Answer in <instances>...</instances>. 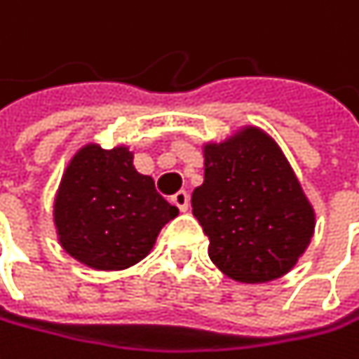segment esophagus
Masks as SVG:
<instances>
[{"mask_svg": "<svg viewBox=\"0 0 359 359\" xmlns=\"http://www.w3.org/2000/svg\"><path fill=\"white\" fill-rule=\"evenodd\" d=\"M172 204L181 210V212H187L189 210V194L187 191H176L172 196Z\"/></svg>", "mask_w": 359, "mask_h": 359, "instance_id": "34e87169", "label": "esophagus"}]
</instances>
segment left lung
<instances>
[{"instance_id": "8db88e82", "label": "left lung", "mask_w": 359, "mask_h": 359, "mask_svg": "<svg viewBox=\"0 0 359 359\" xmlns=\"http://www.w3.org/2000/svg\"><path fill=\"white\" fill-rule=\"evenodd\" d=\"M194 217L208 257L231 280L259 284L288 273L313 236V210L278 144L257 128L206 144Z\"/></svg>"}]
</instances>
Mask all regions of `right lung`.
Instances as JSON below:
<instances>
[{
    "mask_svg": "<svg viewBox=\"0 0 359 359\" xmlns=\"http://www.w3.org/2000/svg\"><path fill=\"white\" fill-rule=\"evenodd\" d=\"M176 215L178 208L155 191L153 178L134 170L126 147H83L71 159L54 204L62 248L100 271L138 263Z\"/></svg>",
    "mask_w": 359,
    "mask_h": 359,
    "instance_id": "right-lung-1",
    "label": "right lung"
}]
</instances>
